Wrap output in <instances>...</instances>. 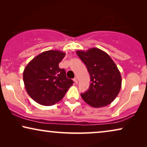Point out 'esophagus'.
Returning a JSON list of instances; mask_svg holds the SVG:
<instances>
[{
    "mask_svg": "<svg viewBox=\"0 0 147 147\" xmlns=\"http://www.w3.org/2000/svg\"><path fill=\"white\" fill-rule=\"evenodd\" d=\"M74 83H75L76 84H78V79L76 78H74Z\"/></svg>",
    "mask_w": 147,
    "mask_h": 147,
    "instance_id": "1",
    "label": "esophagus"
}]
</instances>
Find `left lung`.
<instances>
[{
	"instance_id": "8db88e82",
	"label": "left lung",
	"mask_w": 147,
	"mask_h": 147,
	"mask_svg": "<svg viewBox=\"0 0 147 147\" xmlns=\"http://www.w3.org/2000/svg\"><path fill=\"white\" fill-rule=\"evenodd\" d=\"M76 53L85 63L90 76L89 90L81 96L94 108L104 107L112 103L119 93L122 85L120 71L109 55L98 48Z\"/></svg>"
}]
</instances>
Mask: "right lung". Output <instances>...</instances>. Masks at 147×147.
Listing matches in <instances>:
<instances>
[{
    "instance_id": "obj_1",
    "label": "right lung",
    "mask_w": 147,
    "mask_h": 147,
    "mask_svg": "<svg viewBox=\"0 0 147 147\" xmlns=\"http://www.w3.org/2000/svg\"><path fill=\"white\" fill-rule=\"evenodd\" d=\"M65 53L58 50H49L34 57L23 71V81L29 96L37 103L52 106L59 102L73 85L66 77L65 69L59 63Z\"/></svg>"
}]
</instances>
